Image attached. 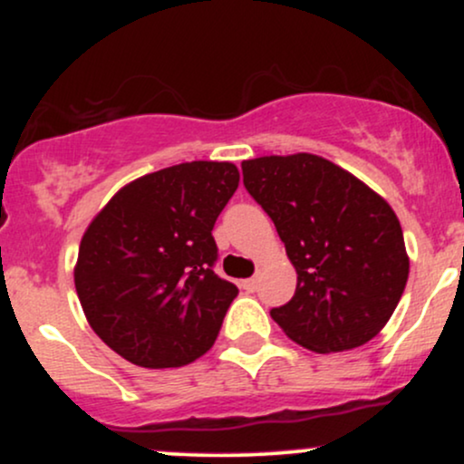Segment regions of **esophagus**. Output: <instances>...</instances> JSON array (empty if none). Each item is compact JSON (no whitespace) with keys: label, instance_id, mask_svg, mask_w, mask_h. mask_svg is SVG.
<instances>
[{"label":"esophagus","instance_id":"esophagus-1","mask_svg":"<svg viewBox=\"0 0 464 464\" xmlns=\"http://www.w3.org/2000/svg\"><path fill=\"white\" fill-rule=\"evenodd\" d=\"M242 287L246 292H255V290H257V279H244L242 281Z\"/></svg>","mask_w":464,"mask_h":464}]
</instances>
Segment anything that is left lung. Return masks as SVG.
Masks as SVG:
<instances>
[{"label":"left lung","mask_w":464,"mask_h":464,"mask_svg":"<svg viewBox=\"0 0 464 464\" xmlns=\"http://www.w3.org/2000/svg\"><path fill=\"white\" fill-rule=\"evenodd\" d=\"M244 185L275 222L296 270L270 316L316 353L369 343L391 321L410 259L392 207L358 177L310 152L242 161Z\"/></svg>","instance_id":"1"}]
</instances>
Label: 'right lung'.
<instances>
[{
	"instance_id": "obj_1",
	"label": "right lung",
	"mask_w": 464,
	"mask_h": 464,
	"mask_svg": "<svg viewBox=\"0 0 464 464\" xmlns=\"http://www.w3.org/2000/svg\"><path fill=\"white\" fill-rule=\"evenodd\" d=\"M228 161H189L130 180L80 239L73 284L84 316L115 353L172 369L211 349L237 296L214 273V225L236 194Z\"/></svg>"
}]
</instances>
